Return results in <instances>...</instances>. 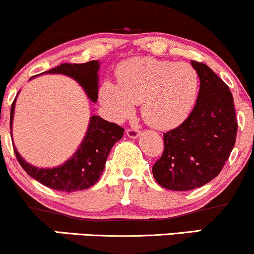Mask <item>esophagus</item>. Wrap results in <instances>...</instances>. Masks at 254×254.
Segmentation results:
<instances>
[{"instance_id": "34e87169", "label": "esophagus", "mask_w": 254, "mask_h": 254, "mask_svg": "<svg viewBox=\"0 0 254 254\" xmlns=\"http://www.w3.org/2000/svg\"><path fill=\"white\" fill-rule=\"evenodd\" d=\"M127 135L130 137V138H136V137H138L139 135V131L135 129V127H129V129L127 130Z\"/></svg>"}]
</instances>
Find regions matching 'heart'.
Returning a JSON list of instances; mask_svg holds the SVG:
<instances>
[{
  "label": "heart",
  "mask_w": 254,
  "mask_h": 254,
  "mask_svg": "<svg viewBox=\"0 0 254 254\" xmlns=\"http://www.w3.org/2000/svg\"><path fill=\"white\" fill-rule=\"evenodd\" d=\"M118 83L104 81L100 101L115 121H123L142 104L145 123L160 130L183 124L191 115L199 93V74L191 64L138 57L121 64Z\"/></svg>",
  "instance_id": "obj_1"
}]
</instances>
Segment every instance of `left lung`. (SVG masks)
<instances>
[{"mask_svg":"<svg viewBox=\"0 0 254 254\" xmlns=\"http://www.w3.org/2000/svg\"><path fill=\"white\" fill-rule=\"evenodd\" d=\"M191 64L200 78L197 103L183 124L164 133V151L153 166L157 184L173 191L193 190L217 177L237 138L229 87L206 64Z\"/></svg>","mask_w":254,"mask_h":254,"instance_id":"8db88e82","label":"left lung"}]
</instances>
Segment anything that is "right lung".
<instances>
[{"instance_id": "obj_1", "label": "right lung", "mask_w": 254, "mask_h": 254, "mask_svg": "<svg viewBox=\"0 0 254 254\" xmlns=\"http://www.w3.org/2000/svg\"><path fill=\"white\" fill-rule=\"evenodd\" d=\"M98 70L97 61H89L87 63H63L52 68L50 74H64L76 80L86 90L90 100H98ZM15 99L10 109V129L14 116ZM124 135V129L116 123H111L99 116L90 117L89 127L76 153L70 160L60 167L51 170H43L28 165L19 155L15 148L14 153L28 176L36 179L46 188L56 191L74 192L84 190L94 185L103 173L106 159L111 148Z\"/></svg>"}]
</instances>
